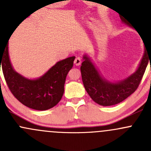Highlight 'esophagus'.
Masks as SVG:
<instances>
[{
  "label": "esophagus",
  "instance_id": "1",
  "mask_svg": "<svg viewBox=\"0 0 151 151\" xmlns=\"http://www.w3.org/2000/svg\"><path fill=\"white\" fill-rule=\"evenodd\" d=\"M81 58H80V57H77L75 58V60H74V64L76 65V66H80V64H81Z\"/></svg>",
  "mask_w": 151,
  "mask_h": 151
}]
</instances>
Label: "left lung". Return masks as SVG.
<instances>
[{"label": "left lung", "mask_w": 151, "mask_h": 151, "mask_svg": "<svg viewBox=\"0 0 151 151\" xmlns=\"http://www.w3.org/2000/svg\"><path fill=\"white\" fill-rule=\"evenodd\" d=\"M121 19L124 23L130 25L124 17H121ZM146 50L137 70L118 83H110L102 78L89 58L85 55L80 70L83 85L91 98L100 105L111 106L121 103L132 95L137 89L148 61L151 60V53L149 54Z\"/></svg>", "instance_id": "left-lung-1"}]
</instances>
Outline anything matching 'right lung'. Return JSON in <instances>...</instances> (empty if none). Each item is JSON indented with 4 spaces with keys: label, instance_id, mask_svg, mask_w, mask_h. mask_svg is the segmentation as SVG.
<instances>
[{
    "label": "right lung",
    "instance_id": "1",
    "mask_svg": "<svg viewBox=\"0 0 151 151\" xmlns=\"http://www.w3.org/2000/svg\"><path fill=\"white\" fill-rule=\"evenodd\" d=\"M75 57L58 62L45 74L37 80H29L17 73L12 68L8 52V43L0 52L4 78L10 91L19 101L31 109L47 110L55 106L64 92L66 76L71 69Z\"/></svg>",
    "mask_w": 151,
    "mask_h": 151
}]
</instances>
